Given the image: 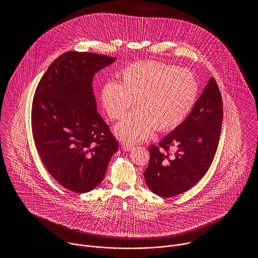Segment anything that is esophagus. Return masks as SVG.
Wrapping results in <instances>:
<instances>
[{"label":"esophagus","instance_id":"1","mask_svg":"<svg viewBox=\"0 0 258 258\" xmlns=\"http://www.w3.org/2000/svg\"><path fill=\"white\" fill-rule=\"evenodd\" d=\"M122 148H123V150H124L125 152H131V151L135 150V146L133 145V144H130V143H123Z\"/></svg>","mask_w":258,"mask_h":258}]
</instances>
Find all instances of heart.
Returning a JSON list of instances; mask_svg holds the SVG:
<instances>
[{
  "mask_svg": "<svg viewBox=\"0 0 258 258\" xmlns=\"http://www.w3.org/2000/svg\"><path fill=\"white\" fill-rule=\"evenodd\" d=\"M196 76L177 66L159 61H136L122 73V83L108 81L100 91L103 108L112 120L123 118L133 104L137 108L118 123L121 140L140 142L183 123L197 102Z\"/></svg>",
  "mask_w": 258,
  "mask_h": 258,
  "instance_id": "obj_1",
  "label": "heart"
}]
</instances>
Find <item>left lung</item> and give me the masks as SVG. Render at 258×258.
Listing matches in <instances>:
<instances>
[{"instance_id": "8db88e82", "label": "left lung", "mask_w": 258, "mask_h": 258, "mask_svg": "<svg viewBox=\"0 0 258 258\" xmlns=\"http://www.w3.org/2000/svg\"><path fill=\"white\" fill-rule=\"evenodd\" d=\"M222 114L221 92L211 77L184 122L163 137L159 146L149 148L150 160L144 175L154 194L178 196L200 181L217 152Z\"/></svg>"}]
</instances>
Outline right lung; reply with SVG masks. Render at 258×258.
I'll list each match as a JSON object with an SVG mask.
<instances>
[{
	"instance_id": "obj_1",
	"label": "right lung",
	"mask_w": 258,
	"mask_h": 258,
	"mask_svg": "<svg viewBox=\"0 0 258 258\" xmlns=\"http://www.w3.org/2000/svg\"><path fill=\"white\" fill-rule=\"evenodd\" d=\"M117 60L70 51L53 61L36 90L32 128L50 175L74 192L91 191L105 176L118 142L97 110L95 74Z\"/></svg>"
}]
</instances>
